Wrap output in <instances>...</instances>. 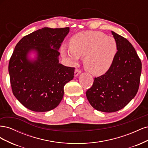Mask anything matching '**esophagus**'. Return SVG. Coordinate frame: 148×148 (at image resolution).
Instances as JSON below:
<instances>
[{
	"instance_id": "esophagus-1",
	"label": "esophagus",
	"mask_w": 148,
	"mask_h": 148,
	"mask_svg": "<svg viewBox=\"0 0 148 148\" xmlns=\"http://www.w3.org/2000/svg\"><path fill=\"white\" fill-rule=\"evenodd\" d=\"M81 72H82V71H80V70H78V69H76L75 71V75H74L75 77H78V75L81 73Z\"/></svg>"
}]
</instances>
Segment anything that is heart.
Instances as JSON below:
<instances>
[{"instance_id":"1","label":"heart","mask_w":148,"mask_h":148,"mask_svg":"<svg viewBox=\"0 0 148 148\" xmlns=\"http://www.w3.org/2000/svg\"><path fill=\"white\" fill-rule=\"evenodd\" d=\"M118 46L113 37L100 31H85L75 34L70 41V49L62 46V57L71 63H77L84 57V69L95 76L108 71L117 56Z\"/></svg>"}]
</instances>
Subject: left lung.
Listing matches in <instances>:
<instances>
[{"instance_id": "8db88e82", "label": "left lung", "mask_w": 148, "mask_h": 148, "mask_svg": "<svg viewBox=\"0 0 148 148\" xmlns=\"http://www.w3.org/2000/svg\"><path fill=\"white\" fill-rule=\"evenodd\" d=\"M117 41L118 52L112 66L106 73L95 78L86 92L96 110L114 112L123 109L136 96L140 84L141 62L127 39L111 31Z\"/></svg>"}]
</instances>
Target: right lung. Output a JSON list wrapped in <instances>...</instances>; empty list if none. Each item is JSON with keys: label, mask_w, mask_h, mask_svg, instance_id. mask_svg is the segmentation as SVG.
<instances>
[{"label": "right lung", "mask_w": 148, "mask_h": 148, "mask_svg": "<svg viewBox=\"0 0 148 148\" xmlns=\"http://www.w3.org/2000/svg\"><path fill=\"white\" fill-rule=\"evenodd\" d=\"M69 31V28H43L16 45L8 72L13 95L27 109L47 112L63 98L64 87L73 79L75 71L59 64V50Z\"/></svg>", "instance_id": "obj_1"}]
</instances>
